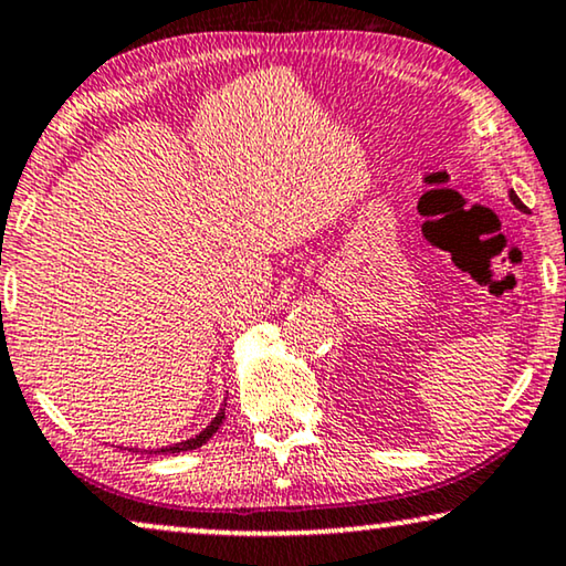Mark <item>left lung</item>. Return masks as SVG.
I'll use <instances>...</instances> for the list:
<instances>
[{"label":"left lung","mask_w":566,"mask_h":566,"mask_svg":"<svg viewBox=\"0 0 566 566\" xmlns=\"http://www.w3.org/2000/svg\"><path fill=\"white\" fill-rule=\"evenodd\" d=\"M511 200H513V205H515V207H518V210H525V205L518 200V195L511 192Z\"/></svg>","instance_id":"1"}]
</instances>
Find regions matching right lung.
I'll return each mask as SVG.
<instances>
[{"label":"right lung","instance_id":"obj_1","mask_svg":"<svg viewBox=\"0 0 566 566\" xmlns=\"http://www.w3.org/2000/svg\"><path fill=\"white\" fill-rule=\"evenodd\" d=\"M222 418H226V410H220L218 416H214L212 423L207 426L200 436H195V439H189V441H181V443L166 446V449H161V451H154V453H179V451H192V449H200V446H202L205 441H210V439H212V433H218V428H220V423H222Z\"/></svg>","mask_w":566,"mask_h":566}]
</instances>
